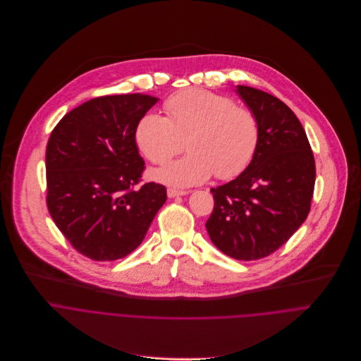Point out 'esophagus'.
I'll list each match as a JSON object with an SVG mask.
<instances>
[{
  "instance_id": "34e87169",
  "label": "esophagus",
  "mask_w": 361,
  "mask_h": 361,
  "mask_svg": "<svg viewBox=\"0 0 361 361\" xmlns=\"http://www.w3.org/2000/svg\"><path fill=\"white\" fill-rule=\"evenodd\" d=\"M188 195L186 190H176V189H168V196L169 197H176V196H185Z\"/></svg>"
}]
</instances>
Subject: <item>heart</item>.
<instances>
[{
	"label": "heart",
	"mask_w": 361,
	"mask_h": 361,
	"mask_svg": "<svg viewBox=\"0 0 361 361\" xmlns=\"http://www.w3.org/2000/svg\"><path fill=\"white\" fill-rule=\"evenodd\" d=\"M166 118L148 112L140 118L135 137L139 149L154 164H164L183 149L188 155L151 172L165 185L188 188L213 175L232 179L246 169L259 145L256 115L238 108L232 98L200 88L172 95L165 102Z\"/></svg>",
	"instance_id": "heart-1"
}]
</instances>
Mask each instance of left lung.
Segmentation results:
<instances>
[{
	"instance_id": "8db88e82",
	"label": "left lung",
	"mask_w": 361,
	"mask_h": 361,
	"mask_svg": "<svg viewBox=\"0 0 361 361\" xmlns=\"http://www.w3.org/2000/svg\"><path fill=\"white\" fill-rule=\"evenodd\" d=\"M240 99L260 125L249 166L210 192L206 222L212 243L238 260H257L283 246L310 212L316 165L307 135L293 111L276 97L238 85Z\"/></svg>"
}]
</instances>
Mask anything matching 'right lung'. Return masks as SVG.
Returning <instances> with one entry per match:
<instances>
[{"label":"right lung","mask_w":361,"mask_h":361,"mask_svg":"<svg viewBox=\"0 0 361 361\" xmlns=\"http://www.w3.org/2000/svg\"><path fill=\"white\" fill-rule=\"evenodd\" d=\"M158 101L143 94L94 98L68 112L49 136V214L74 249L92 260L133 252L166 202L159 183L135 188L145 168L136 126Z\"/></svg>","instance_id":"1"}]
</instances>
